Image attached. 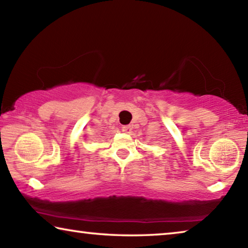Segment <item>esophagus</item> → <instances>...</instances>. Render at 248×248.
Returning a JSON list of instances; mask_svg holds the SVG:
<instances>
[{
    "mask_svg": "<svg viewBox=\"0 0 248 248\" xmlns=\"http://www.w3.org/2000/svg\"><path fill=\"white\" fill-rule=\"evenodd\" d=\"M121 130H123L124 133H130L131 130H132V127H131L130 124L123 125V127H121Z\"/></svg>",
    "mask_w": 248,
    "mask_h": 248,
    "instance_id": "obj_1",
    "label": "esophagus"
}]
</instances>
